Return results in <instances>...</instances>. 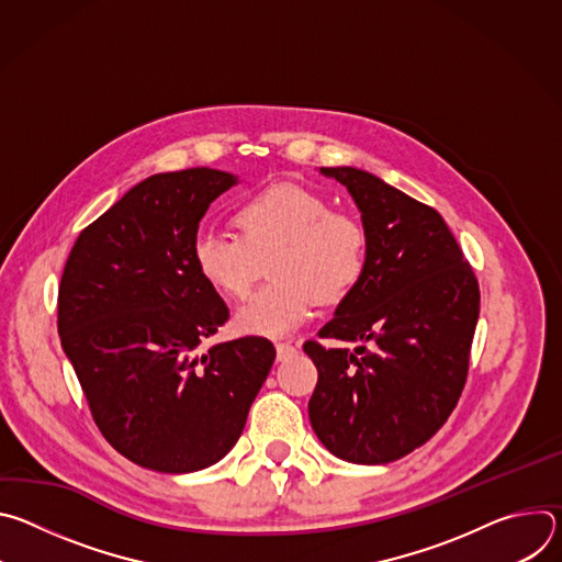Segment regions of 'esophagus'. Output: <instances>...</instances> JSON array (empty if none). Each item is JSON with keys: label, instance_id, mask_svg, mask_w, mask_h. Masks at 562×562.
I'll return each instance as SVG.
<instances>
[{"label": "esophagus", "instance_id": "1", "mask_svg": "<svg viewBox=\"0 0 562 562\" xmlns=\"http://www.w3.org/2000/svg\"><path fill=\"white\" fill-rule=\"evenodd\" d=\"M276 351H278V360L284 362L297 353V347L291 342H276Z\"/></svg>", "mask_w": 562, "mask_h": 562}]
</instances>
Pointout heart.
<instances>
[{
	"instance_id": "heart-1",
	"label": "heart",
	"mask_w": 562,
	"mask_h": 562,
	"mask_svg": "<svg viewBox=\"0 0 562 562\" xmlns=\"http://www.w3.org/2000/svg\"><path fill=\"white\" fill-rule=\"evenodd\" d=\"M237 233L200 231L191 258L200 278L228 297H243L262 262L273 282L235 311L243 334L278 338L311 315L315 297L340 302L367 267L369 235L362 220L313 189L278 184L247 198L233 213Z\"/></svg>"
}]
</instances>
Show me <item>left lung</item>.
Wrapping results in <instances>:
<instances>
[{"label":"left lung","instance_id":"left-lung-1","mask_svg":"<svg viewBox=\"0 0 562 562\" xmlns=\"http://www.w3.org/2000/svg\"><path fill=\"white\" fill-rule=\"evenodd\" d=\"M319 171L353 195L369 251L360 282L317 336L369 347L302 345L317 367L308 420L334 456L384 464L425 445L458 405L480 289L436 209L360 169Z\"/></svg>","mask_w":562,"mask_h":562}]
</instances>
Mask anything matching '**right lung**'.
<instances>
[{
	"instance_id": "obj_1",
	"label": "right lung",
	"mask_w": 562,
	"mask_h": 562,
	"mask_svg": "<svg viewBox=\"0 0 562 562\" xmlns=\"http://www.w3.org/2000/svg\"><path fill=\"white\" fill-rule=\"evenodd\" d=\"M235 178L157 173L77 235L57 331L102 436L131 462L189 473L237 442L276 360L262 336L200 351L228 308L195 271L193 237Z\"/></svg>"
}]
</instances>
